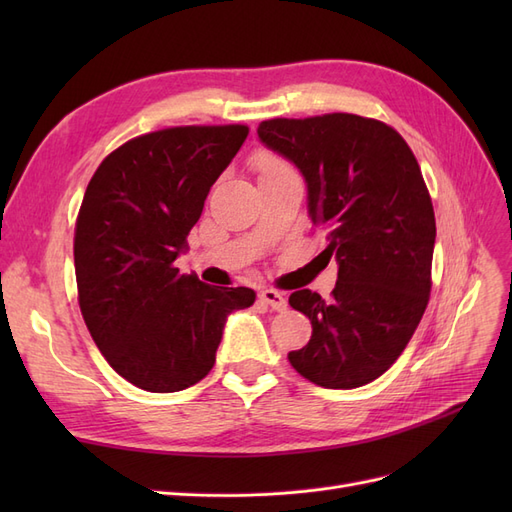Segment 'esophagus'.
Masks as SVG:
<instances>
[{
    "instance_id": "34e87169",
    "label": "esophagus",
    "mask_w": 512,
    "mask_h": 512,
    "mask_svg": "<svg viewBox=\"0 0 512 512\" xmlns=\"http://www.w3.org/2000/svg\"><path fill=\"white\" fill-rule=\"evenodd\" d=\"M260 301L265 303V305H269L271 309H275V312H282V309H286V305H288L284 294L273 290V288L262 290V292H260Z\"/></svg>"
}]
</instances>
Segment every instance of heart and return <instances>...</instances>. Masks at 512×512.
Returning a JSON list of instances; mask_svg holds the SVG:
<instances>
[{
  "instance_id": "obj_1",
  "label": "heart",
  "mask_w": 512,
  "mask_h": 512,
  "mask_svg": "<svg viewBox=\"0 0 512 512\" xmlns=\"http://www.w3.org/2000/svg\"><path fill=\"white\" fill-rule=\"evenodd\" d=\"M254 168H256V173H258V179L294 173V170L282 158L273 156V153H258V156L254 158Z\"/></svg>"
}]
</instances>
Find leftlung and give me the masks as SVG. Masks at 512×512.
<instances>
[{"mask_svg": "<svg viewBox=\"0 0 512 512\" xmlns=\"http://www.w3.org/2000/svg\"><path fill=\"white\" fill-rule=\"evenodd\" d=\"M258 138L299 168L309 218L329 235L322 254L337 262L331 301L290 294L312 339L288 361L324 389L369 384L404 352L429 301L436 218L421 168L393 128L359 115L269 119Z\"/></svg>", "mask_w": 512, "mask_h": 512, "instance_id": "obj_1", "label": "left lung"}]
</instances>
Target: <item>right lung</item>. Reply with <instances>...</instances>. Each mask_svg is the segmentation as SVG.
Wrapping results in <instances>:
<instances>
[{
	"instance_id": "1",
	"label": "right lung",
	"mask_w": 512,
	"mask_h": 512,
	"mask_svg": "<svg viewBox=\"0 0 512 512\" xmlns=\"http://www.w3.org/2000/svg\"><path fill=\"white\" fill-rule=\"evenodd\" d=\"M247 132L185 126L138 136L87 185L74 235L79 305L108 365L138 389L177 393L203 380L226 318L256 301L252 288L209 286L175 267Z\"/></svg>"
}]
</instances>
